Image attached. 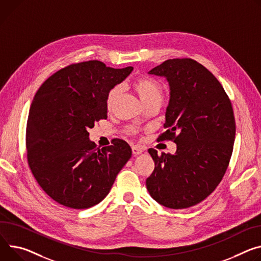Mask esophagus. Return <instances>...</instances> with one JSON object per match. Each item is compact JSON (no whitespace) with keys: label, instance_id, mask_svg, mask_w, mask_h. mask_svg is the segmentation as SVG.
I'll use <instances>...</instances> for the list:
<instances>
[{"label":"esophagus","instance_id":"34e87169","mask_svg":"<svg viewBox=\"0 0 261 261\" xmlns=\"http://www.w3.org/2000/svg\"><path fill=\"white\" fill-rule=\"evenodd\" d=\"M144 152V149L143 148H140V147H132V153L134 154V155H140L141 153Z\"/></svg>","mask_w":261,"mask_h":261}]
</instances>
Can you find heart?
<instances>
[{"label": "heart", "instance_id": "1", "mask_svg": "<svg viewBox=\"0 0 261 261\" xmlns=\"http://www.w3.org/2000/svg\"><path fill=\"white\" fill-rule=\"evenodd\" d=\"M132 88L134 91L138 94L140 101L145 104L153 101H161L162 94H163V88L161 84L151 78L147 77H139L135 79L131 83ZM118 94H120V87L114 86L112 87L106 96V108L109 110L111 109L113 103L115 102ZM129 131L133 132L134 130L132 128H129Z\"/></svg>", "mask_w": 261, "mask_h": 261}]
</instances>
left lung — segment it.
I'll list each match as a JSON object with an SVG mask.
<instances>
[{"label": "left lung", "instance_id": "left-lung-1", "mask_svg": "<svg viewBox=\"0 0 261 261\" xmlns=\"http://www.w3.org/2000/svg\"><path fill=\"white\" fill-rule=\"evenodd\" d=\"M149 74L169 83L167 130L158 140H173L177 151L158 155L149 149L155 169L147 189L164 207H192L215 191L228 168L235 139L232 105L219 80L193 59L167 60Z\"/></svg>", "mask_w": 261, "mask_h": 261}]
</instances>
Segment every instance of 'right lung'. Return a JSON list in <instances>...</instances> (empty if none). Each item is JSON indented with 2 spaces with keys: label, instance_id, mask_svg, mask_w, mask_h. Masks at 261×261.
I'll return each instance as SVG.
<instances>
[{
  "label": "right lung",
  "instance_id": "obj_1",
  "mask_svg": "<svg viewBox=\"0 0 261 261\" xmlns=\"http://www.w3.org/2000/svg\"><path fill=\"white\" fill-rule=\"evenodd\" d=\"M132 70L98 60L75 63L37 90L27 123V158L37 183L57 203L74 209L99 204L131 158L125 140L100 149L89 140L88 129L107 118L108 91Z\"/></svg>",
  "mask_w": 261,
  "mask_h": 261
}]
</instances>
